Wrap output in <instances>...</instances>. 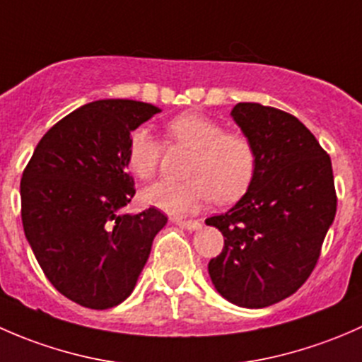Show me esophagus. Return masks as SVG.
Segmentation results:
<instances>
[{
    "mask_svg": "<svg viewBox=\"0 0 362 362\" xmlns=\"http://www.w3.org/2000/svg\"><path fill=\"white\" fill-rule=\"evenodd\" d=\"M175 224L180 226V228L187 229V231H198L199 228H202V222L198 221H173Z\"/></svg>",
    "mask_w": 362,
    "mask_h": 362,
    "instance_id": "esophagus-1",
    "label": "esophagus"
}]
</instances>
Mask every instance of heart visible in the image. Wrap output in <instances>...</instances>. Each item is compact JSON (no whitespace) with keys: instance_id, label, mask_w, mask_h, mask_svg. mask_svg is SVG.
<instances>
[{"instance_id":"1","label":"heart","mask_w":362,"mask_h":362,"mask_svg":"<svg viewBox=\"0 0 362 362\" xmlns=\"http://www.w3.org/2000/svg\"><path fill=\"white\" fill-rule=\"evenodd\" d=\"M170 140L191 148L185 166L187 180L159 182L141 192L151 206L170 215H191L206 203H231L250 187L257 156L245 134L226 133L217 120L189 112L166 126ZM160 144L147 127H136L127 141V170L140 180H151L158 171Z\"/></svg>"}]
</instances>
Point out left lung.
<instances>
[{"mask_svg": "<svg viewBox=\"0 0 362 362\" xmlns=\"http://www.w3.org/2000/svg\"><path fill=\"white\" fill-rule=\"evenodd\" d=\"M231 117L254 145L257 166L238 203L204 221L224 236L208 273L229 303L264 308L294 294L315 268L337 215L333 166L291 113L238 103Z\"/></svg>", "mask_w": 362, "mask_h": 362, "instance_id": "obj_1", "label": "left lung"}]
</instances>
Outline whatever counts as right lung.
Instances as JSON below:
<instances>
[{"label":"right lung","mask_w":362,"mask_h":362,"mask_svg":"<svg viewBox=\"0 0 362 362\" xmlns=\"http://www.w3.org/2000/svg\"><path fill=\"white\" fill-rule=\"evenodd\" d=\"M160 108L100 100L76 108L36 145L21 180L24 235L49 282L93 310L122 303L138 282L168 217L120 214L133 199L131 133Z\"/></svg>","instance_id":"right-lung-1"}]
</instances>
